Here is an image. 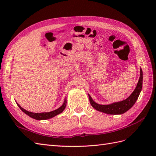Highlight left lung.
Returning a JSON list of instances; mask_svg holds the SVG:
<instances>
[{
    "mask_svg": "<svg viewBox=\"0 0 156 156\" xmlns=\"http://www.w3.org/2000/svg\"><path fill=\"white\" fill-rule=\"evenodd\" d=\"M142 84H143V72H142V69H140V79H139L137 87L135 88L134 91L132 92V94L127 98H126L125 100L122 101L121 102H114V103H112L111 105H103L96 103L92 100L90 96L88 94L90 105L96 110L105 112V113L109 115L123 114L125 112H127L129 109H130L133 107V105L135 103V102L137 100L141 91Z\"/></svg>",
    "mask_w": 156,
    "mask_h": 156,
    "instance_id": "obj_1",
    "label": "left lung"
}]
</instances>
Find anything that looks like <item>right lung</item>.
<instances>
[{"mask_svg": "<svg viewBox=\"0 0 156 156\" xmlns=\"http://www.w3.org/2000/svg\"><path fill=\"white\" fill-rule=\"evenodd\" d=\"M66 99H65V101L64 102V103L60 107L58 108V109H56L55 111H53L51 112H40V113H35V112H29L26 111L25 109L23 108L21 106L17 104L18 107L21 108V110L24 112L26 115H27L29 117H31L33 119H35L36 120H46V119H49L50 118H52L55 117L57 115L61 113V112H63V111L64 110L66 106Z\"/></svg>", "mask_w": 156, "mask_h": 156, "instance_id": "right-lung-1", "label": "right lung"}]
</instances>
